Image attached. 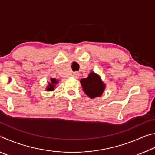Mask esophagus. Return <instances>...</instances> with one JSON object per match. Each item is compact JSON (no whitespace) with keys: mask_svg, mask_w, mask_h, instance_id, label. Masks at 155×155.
<instances>
[{"mask_svg":"<svg viewBox=\"0 0 155 155\" xmlns=\"http://www.w3.org/2000/svg\"><path fill=\"white\" fill-rule=\"evenodd\" d=\"M73 77H74L75 78H78V77H79V73L74 72V75H73Z\"/></svg>","mask_w":155,"mask_h":155,"instance_id":"obj_1","label":"esophagus"}]
</instances>
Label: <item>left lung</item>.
Masks as SVG:
<instances>
[{"mask_svg":"<svg viewBox=\"0 0 155 155\" xmlns=\"http://www.w3.org/2000/svg\"><path fill=\"white\" fill-rule=\"evenodd\" d=\"M80 82L84 92L90 98L101 96L105 88V85L100 76L94 72H91L87 78L81 79Z\"/></svg>","mask_w":155,"mask_h":155,"instance_id":"1","label":"left lung"}]
</instances>
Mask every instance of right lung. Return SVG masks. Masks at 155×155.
Returning <instances> with one entry per match:
<instances>
[{
    "mask_svg": "<svg viewBox=\"0 0 155 155\" xmlns=\"http://www.w3.org/2000/svg\"><path fill=\"white\" fill-rule=\"evenodd\" d=\"M58 83V81L56 80L55 78H51V82L48 83V85L46 87V91H51L54 90V87H55V85Z\"/></svg>",
    "mask_w": 155,
    "mask_h": 155,
    "instance_id": "1",
    "label": "right lung"
}]
</instances>
